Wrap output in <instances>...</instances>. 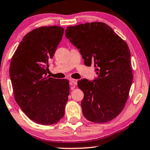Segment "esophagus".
Segmentation results:
<instances>
[{
	"label": "esophagus",
	"instance_id": "34e87169",
	"mask_svg": "<svg viewBox=\"0 0 150 150\" xmlns=\"http://www.w3.org/2000/svg\"><path fill=\"white\" fill-rule=\"evenodd\" d=\"M77 82L78 80H75V79H70V84L71 86H72V88H74L75 87L76 85L77 84Z\"/></svg>",
	"mask_w": 150,
	"mask_h": 150
}]
</instances>
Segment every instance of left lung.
Returning a JSON list of instances; mask_svg holds the SVG:
<instances>
[{"instance_id": "left-lung-1", "label": "left lung", "mask_w": 150, "mask_h": 150, "mask_svg": "<svg viewBox=\"0 0 150 150\" xmlns=\"http://www.w3.org/2000/svg\"><path fill=\"white\" fill-rule=\"evenodd\" d=\"M66 37L80 50L84 64L95 67L98 77L83 79L82 113L88 121L103 123L118 116L125 107L133 82L131 54L125 41L104 23L69 26Z\"/></svg>"}]
</instances>
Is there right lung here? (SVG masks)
I'll return each instance as SVG.
<instances>
[{
	"label": "right lung",
	"instance_id": "add662e5",
	"mask_svg": "<svg viewBox=\"0 0 150 150\" xmlns=\"http://www.w3.org/2000/svg\"><path fill=\"white\" fill-rule=\"evenodd\" d=\"M64 29L41 27L24 36L12 57L9 74L17 104L33 121L44 125L56 123L64 116L70 93L67 80L47 76Z\"/></svg>",
	"mask_w": 150,
	"mask_h": 150
}]
</instances>
